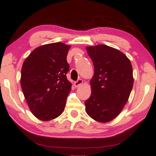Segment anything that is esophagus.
<instances>
[{
    "instance_id": "obj_1",
    "label": "esophagus",
    "mask_w": 156,
    "mask_h": 156,
    "mask_svg": "<svg viewBox=\"0 0 156 156\" xmlns=\"http://www.w3.org/2000/svg\"><path fill=\"white\" fill-rule=\"evenodd\" d=\"M83 83V80L82 79H78L77 81L74 83V86L75 87H79L80 86H81Z\"/></svg>"
}]
</instances>
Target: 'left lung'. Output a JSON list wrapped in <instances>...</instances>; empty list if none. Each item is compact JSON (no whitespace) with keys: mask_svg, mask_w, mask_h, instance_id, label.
<instances>
[{"mask_svg":"<svg viewBox=\"0 0 156 156\" xmlns=\"http://www.w3.org/2000/svg\"><path fill=\"white\" fill-rule=\"evenodd\" d=\"M86 50L95 70L86 111L96 121L107 123L117 117L127 103L133 86L132 65L125 54L106 45Z\"/></svg>","mask_w":156,"mask_h":156,"instance_id":"1","label":"left lung"}]
</instances>
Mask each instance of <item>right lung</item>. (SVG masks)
<instances>
[{
  "label": "right lung",
  "instance_id": "obj_1",
  "mask_svg": "<svg viewBox=\"0 0 156 156\" xmlns=\"http://www.w3.org/2000/svg\"><path fill=\"white\" fill-rule=\"evenodd\" d=\"M70 48L63 43L41 45L23 64L20 86L29 108L39 120L55 119L65 109L72 86L66 77Z\"/></svg>",
  "mask_w": 156,
  "mask_h": 156
}]
</instances>
